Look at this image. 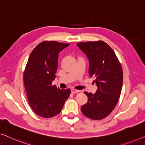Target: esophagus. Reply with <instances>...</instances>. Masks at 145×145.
<instances>
[{
  "instance_id": "esophagus-1",
  "label": "esophagus",
  "mask_w": 145,
  "mask_h": 145,
  "mask_svg": "<svg viewBox=\"0 0 145 145\" xmlns=\"http://www.w3.org/2000/svg\"><path fill=\"white\" fill-rule=\"evenodd\" d=\"M79 92H80V90H75V89H72V90H71V92H72V94H75V93H78Z\"/></svg>"
}]
</instances>
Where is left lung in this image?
<instances>
[{
    "label": "left lung",
    "mask_w": 145,
    "mask_h": 145,
    "mask_svg": "<svg viewBox=\"0 0 145 145\" xmlns=\"http://www.w3.org/2000/svg\"><path fill=\"white\" fill-rule=\"evenodd\" d=\"M89 61V75L98 89L95 94L85 92L88 102L81 107L82 114L94 120H102L114 110L120 99L123 71L114 51L102 41L76 43Z\"/></svg>",
    "instance_id": "obj_1"
}]
</instances>
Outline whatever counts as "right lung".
Segmentation results:
<instances>
[{
	"mask_svg": "<svg viewBox=\"0 0 145 145\" xmlns=\"http://www.w3.org/2000/svg\"><path fill=\"white\" fill-rule=\"evenodd\" d=\"M69 45L44 41L33 49L28 58L24 73L27 100L33 112L42 118L58 115L70 96V89L61 90L52 85L56 77L59 53Z\"/></svg>",
	"mask_w": 145,
	"mask_h": 145,
	"instance_id": "right-lung-1",
	"label": "right lung"
}]
</instances>
